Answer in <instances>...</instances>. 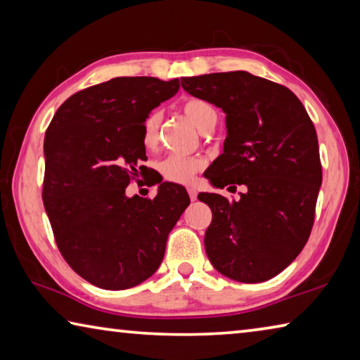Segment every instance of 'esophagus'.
I'll return each instance as SVG.
<instances>
[{
	"label": "esophagus",
	"instance_id": "1",
	"mask_svg": "<svg viewBox=\"0 0 360 360\" xmlns=\"http://www.w3.org/2000/svg\"><path fill=\"white\" fill-rule=\"evenodd\" d=\"M187 192H188V197H191L192 202H195V200H197V188L187 187Z\"/></svg>",
	"mask_w": 360,
	"mask_h": 360
}]
</instances>
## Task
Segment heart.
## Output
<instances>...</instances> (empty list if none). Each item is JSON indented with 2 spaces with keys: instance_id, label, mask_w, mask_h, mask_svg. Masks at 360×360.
<instances>
[{
  "instance_id": "b5f03b06",
  "label": "heart",
  "mask_w": 360,
  "mask_h": 360,
  "mask_svg": "<svg viewBox=\"0 0 360 360\" xmlns=\"http://www.w3.org/2000/svg\"><path fill=\"white\" fill-rule=\"evenodd\" d=\"M182 112H184L188 120L197 127L200 131H210L217 122L216 109L210 105L208 101L200 98H191L182 103ZM162 114L160 111H152L148 117L144 119L141 127V139L144 148L154 149L158 144V131H160ZM205 162L198 155H179L173 154L168 155L165 160L160 162L158 169L163 178L178 184H188L193 179L200 169L203 168Z\"/></svg>"
}]
</instances>
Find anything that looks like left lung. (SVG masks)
Segmentation results:
<instances>
[{
	"instance_id": "8db88e82",
	"label": "left lung",
	"mask_w": 360,
	"mask_h": 360,
	"mask_svg": "<svg viewBox=\"0 0 360 360\" xmlns=\"http://www.w3.org/2000/svg\"><path fill=\"white\" fill-rule=\"evenodd\" d=\"M181 85L227 114L224 152L206 178L219 188L246 187L238 202L198 195L212 212L208 259L235 281H266L294 262L311 233L322 182L313 122L288 87L246 71L181 77Z\"/></svg>"
}]
</instances>
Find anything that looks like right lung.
<instances>
[{"instance_id": "1", "label": "right lung", "mask_w": 360, "mask_h": 360, "mask_svg": "<svg viewBox=\"0 0 360 360\" xmlns=\"http://www.w3.org/2000/svg\"><path fill=\"white\" fill-rule=\"evenodd\" d=\"M178 90V79L114 77L71 95L47 127L42 200L53 238L66 264L96 288L130 289L154 275L191 203L172 182L154 198L125 195L144 178V119Z\"/></svg>"}]
</instances>
